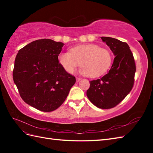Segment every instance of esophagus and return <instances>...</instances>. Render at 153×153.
<instances>
[{
    "instance_id": "obj_1",
    "label": "esophagus",
    "mask_w": 153,
    "mask_h": 153,
    "mask_svg": "<svg viewBox=\"0 0 153 153\" xmlns=\"http://www.w3.org/2000/svg\"><path fill=\"white\" fill-rule=\"evenodd\" d=\"M82 79V78H80V77H76V82H79V81Z\"/></svg>"
}]
</instances>
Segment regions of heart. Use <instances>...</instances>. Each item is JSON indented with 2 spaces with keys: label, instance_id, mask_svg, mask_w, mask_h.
<instances>
[{
  "label": "heart",
  "instance_id": "1",
  "mask_svg": "<svg viewBox=\"0 0 153 153\" xmlns=\"http://www.w3.org/2000/svg\"><path fill=\"white\" fill-rule=\"evenodd\" d=\"M58 60L68 73H73L81 64V74L96 77L109 69L112 56L107 48L95 44H82L71 48L70 52H61L58 55Z\"/></svg>",
  "mask_w": 153,
  "mask_h": 153
}]
</instances>
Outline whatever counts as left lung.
I'll list each match as a JSON object with an SVG mask.
<instances>
[{"label":"left lung","mask_w":153,"mask_h":153,"mask_svg":"<svg viewBox=\"0 0 153 153\" xmlns=\"http://www.w3.org/2000/svg\"><path fill=\"white\" fill-rule=\"evenodd\" d=\"M115 55L112 66L102 78L90 82L87 96L99 108L115 107L124 99L134 87L136 66L129 45L116 39L102 37Z\"/></svg>","instance_id":"1"}]
</instances>
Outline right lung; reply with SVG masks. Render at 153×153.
<instances>
[{"instance_id":"1","label":"right lung","mask_w":153,"mask_h":153,"mask_svg":"<svg viewBox=\"0 0 153 153\" xmlns=\"http://www.w3.org/2000/svg\"><path fill=\"white\" fill-rule=\"evenodd\" d=\"M64 44L48 39L34 41L16 55L13 79L25 102L43 112H52L66 100L76 77L58 62Z\"/></svg>"}]
</instances>
